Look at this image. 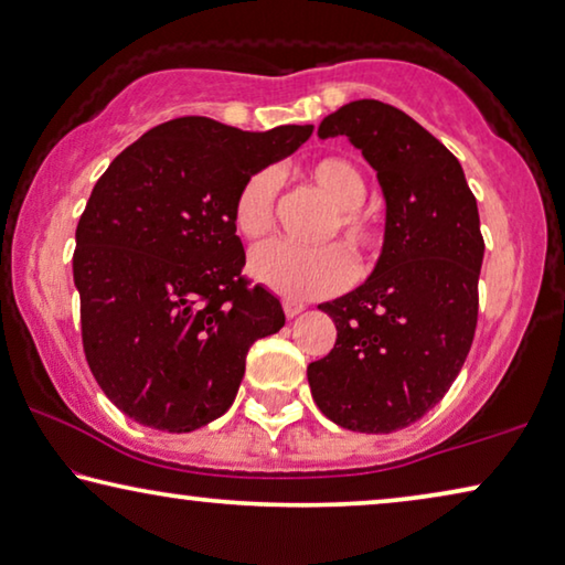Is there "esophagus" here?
<instances>
[{"label": "esophagus", "mask_w": 565, "mask_h": 565, "mask_svg": "<svg viewBox=\"0 0 565 565\" xmlns=\"http://www.w3.org/2000/svg\"><path fill=\"white\" fill-rule=\"evenodd\" d=\"M281 307H284V315L289 319H294L297 315H301V311H305V305H299V301H291V299H284Z\"/></svg>", "instance_id": "34e87169"}]
</instances>
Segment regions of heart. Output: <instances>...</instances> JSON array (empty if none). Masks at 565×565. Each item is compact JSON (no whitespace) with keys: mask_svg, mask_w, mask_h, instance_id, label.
I'll return each instance as SVG.
<instances>
[{"mask_svg":"<svg viewBox=\"0 0 565 565\" xmlns=\"http://www.w3.org/2000/svg\"><path fill=\"white\" fill-rule=\"evenodd\" d=\"M309 177L334 205L327 235H342L344 245L360 258L381 254L385 233L377 217L365 210L367 174L350 157H322L309 167ZM281 195V170L268 164L250 172L233 198V225L243 238H260L271 231ZM348 247V248H349ZM347 248V249H348ZM342 243L319 248L294 246L274 238L250 250L248 271L254 279L286 299L330 297L355 281L358 264Z\"/></svg>","mask_w":565,"mask_h":565,"instance_id":"1","label":"heart"}]
</instances>
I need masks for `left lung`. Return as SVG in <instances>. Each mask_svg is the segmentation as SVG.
I'll use <instances>...</instances> for the list:
<instances>
[{
	"instance_id": "8db88e82",
	"label": "left lung",
	"mask_w": 565,
	"mask_h": 565,
	"mask_svg": "<svg viewBox=\"0 0 565 565\" xmlns=\"http://www.w3.org/2000/svg\"><path fill=\"white\" fill-rule=\"evenodd\" d=\"M317 134L363 151L388 215L373 276L319 307L337 342L307 367L311 398L337 426L391 434L428 414L469 355L484 256L477 200L459 159L383 100H352Z\"/></svg>"
}]
</instances>
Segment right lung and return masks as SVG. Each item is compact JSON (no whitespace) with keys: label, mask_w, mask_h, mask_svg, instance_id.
<instances>
[{"label":"right lung","mask_w":565,"mask_h":565,"mask_svg":"<svg viewBox=\"0 0 565 565\" xmlns=\"http://www.w3.org/2000/svg\"><path fill=\"white\" fill-rule=\"evenodd\" d=\"M311 131L250 134L180 116L100 174L75 228L83 352L100 391L137 424L188 434L223 416L250 344L284 327L279 299L243 276L233 198Z\"/></svg>","instance_id":"1"}]
</instances>
